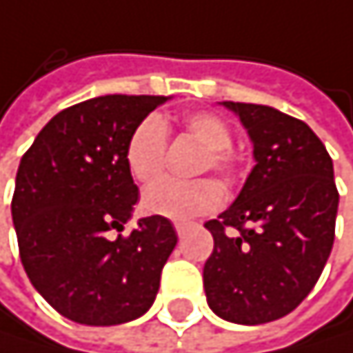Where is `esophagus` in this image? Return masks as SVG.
Instances as JSON below:
<instances>
[{
	"label": "esophagus",
	"mask_w": 353,
	"mask_h": 353,
	"mask_svg": "<svg viewBox=\"0 0 353 353\" xmlns=\"http://www.w3.org/2000/svg\"><path fill=\"white\" fill-rule=\"evenodd\" d=\"M174 229H176V234H179V236H185V232L189 229V223H185V221H179V223H174Z\"/></svg>",
	"instance_id": "1"
}]
</instances>
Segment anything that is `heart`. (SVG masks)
I'll return each mask as SVG.
<instances>
[{
    "instance_id": "b5f03b06",
    "label": "heart",
    "mask_w": 353,
    "mask_h": 353,
    "mask_svg": "<svg viewBox=\"0 0 353 353\" xmlns=\"http://www.w3.org/2000/svg\"><path fill=\"white\" fill-rule=\"evenodd\" d=\"M183 128L196 139L206 155L202 170H216L229 176L236 168L232 147V128L227 121L210 111H193L183 117ZM168 147V128L160 115H147L132 130L126 143V168L130 176L143 185L153 183L164 170ZM223 202V189L212 179L183 183L166 179L151 185L143 196V208L149 214L185 221L219 208Z\"/></svg>"
}]
</instances>
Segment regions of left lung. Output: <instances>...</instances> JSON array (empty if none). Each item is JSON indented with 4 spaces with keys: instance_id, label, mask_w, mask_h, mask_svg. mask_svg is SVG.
Instances as JSON below:
<instances>
[{
    "instance_id": "8db88e82",
    "label": "left lung",
    "mask_w": 353,
    "mask_h": 353,
    "mask_svg": "<svg viewBox=\"0 0 353 353\" xmlns=\"http://www.w3.org/2000/svg\"><path fill=\"white\" fill-rule=\"evenodd\" d=\"M221 105L246 128L254 168L234 204L204 225L214 238L206 301L227 322L265 324L316 286L334 242L339 193L330 155L305 121L268 105Z\"/></svg>"
}]
</instances>
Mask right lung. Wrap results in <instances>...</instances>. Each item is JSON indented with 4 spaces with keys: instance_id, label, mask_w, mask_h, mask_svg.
Instances as JSON below:
<instances>
[{
    "instance_id": "1",
    "label": "right lung",
    "mask_w": 353,
    "mask_h": 353,
    "mask_svg": "<svg viewBox=\"0 0 353 353\" xmlns=\"http://www.w3.org/2000/svg\"><path fill=\"white\" fill-rule=\"evenodd\" d=\"M170 97L107 94L57 113L16 172L12 223L23 268L61 316L88 326L141 318L176 246L164 216L132 219L139 187L126 168L132 130Z\"/></svg>"
}]
</instances>
